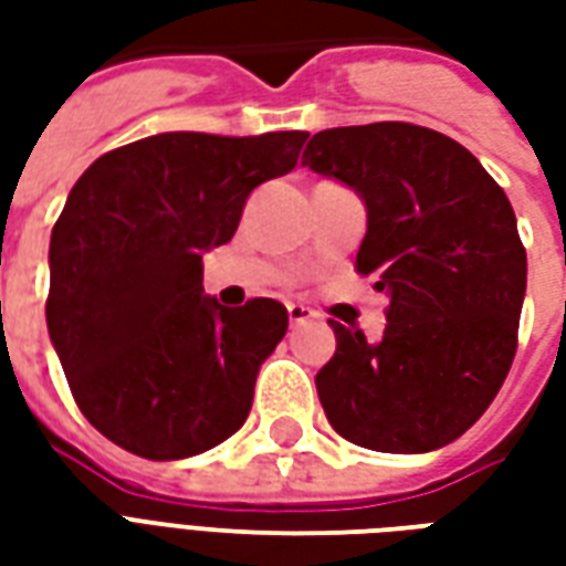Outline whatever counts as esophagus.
Instances as JSON below:
<instances>
[{
	"label": "esophagus",
	"instance_id": "esophagus-1",
	"mask_svg": "<svg viewBox=\"0 0 566 566\" xmlns=\"http://www.w3.org/2000/svg\"><path fill=\"white\" fill-rule=\"evenodd\" d=\"M287 318H291V324H306V321L315 318V312L308 306H300V303H287Z\"/></svg>",
	"mask_w": 566,
	"mask_h": 566
}]
</instances>
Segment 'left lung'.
<instances>
[{
  "mask_svg": "<svg viewBox=\"0 0 566 566\" xmlns=\"http://www.w3.org/2000/svg\"><path fill=\"white\" fill-rule=\"evenodd\" d=\"M303 166L364 199L355 270L391 300L379 343L331 321L336 355L315 376L327 421L373 451L449 446L518 345L527 254L510 199L463 145L403 120L315 133Z\"/></svg>",
  "mask_w": 566,
  "mask_h": 566,
  "instance_id": "left-lung-1",
  "label": "left lung"
}]
</instances>
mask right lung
Wrapping results in <instances>:
<instances>
[{
	"mask_svg": "<svg viewBox=\"0 0 566 566\" xmlns=\"http://www.w3.org/2000/svg\"><path fill=\"white\" fill-rule=\"evenodd\" d=\"M308 133H160L103 154L51 233L48 333L75 403L148 461L214 449L245 424L287 308L202 294V254L233 239L245 199L296 166Z\"/></svg>",
	"mask_w": 566,
	"mask_h": 566,
	"instance_id": "obj_1",
	"label": "right lung"
}]
</instances>
